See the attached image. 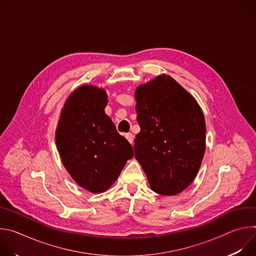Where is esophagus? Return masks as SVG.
<instances>
[{
	"label": "esophagus",
	"mask_w": 256,
	"mask_h": 256,
	"mask_svg": "<svg viewBox=\"0 0 256 256\" xmlns=\"http://www.w3.org/2000/svg\"><path fill=\"white\" fill-rule=\"evenodd\" d=\"M124 136L126 138V140L130 142V144H134V134L132 132H128L124 134Z\"/></svg>",
	"instance_id": "obj_1"
}]
</instances>
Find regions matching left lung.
<instances>
[{
  "label": "left lung",
  "instance_id": "left-lung-1",
  "mask_svg": "<svg viewBox=\"0 0 256 256\" xmlns=\"http://www.w3.org/2000/svg\"><path fill=\"white\" fill-rule=\"evenodd\" d=\"M140 132L134 157L153 192L174 196L190 186L206 150V122L194 97L162 74L134 92Z\"/></svg>",
  "mask_w": 256,
  "mask_h": 256
}]
</instances>
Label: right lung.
I'll return each mask as SVG.
<instances>
[{
	"label": "right lung",
	"instance_id": "1",
	"mask_svg": "<svg viewBox=\"0 0 256 256\" xmlns=\"http://www.w3.org/2000/svg\"><path fill=\"white\" fill-rule=\"evenodd\" d=\"M107 101L103 88L78 87L66 100L56 130L64 168L78 186L92 194L110 188L134 156L132 144L104 112Z\"/></svg>",
	"mask_w": 256,
	"mask_h": 256
}]
</instances>
